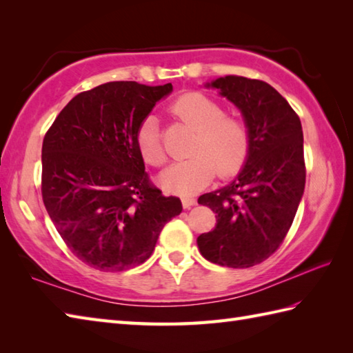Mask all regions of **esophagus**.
Returning <instances> with one entry per match:
<instances>
[{"label":"esophagus","instance_id":"obj_1","mask_svg":"<svg viewBox=\"0 0 353 353\" xmlns=\"http://www.w3.org/2000/svg\"><path fill=\"white\" fill-rule=\"evenodd\" d=\"M196 203H197V200H196V199L188 197V196L182 197V205H183V208H185V209H186V208H191V206H194Z\"/></svg>","mask_w":353,"mask_h":353}]
</instances>
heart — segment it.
Returning <instances> with one entry per match:
<instances>
[{
    "label": "heart",
    "instance_id": "b5f03b06",
    "mask_svg": "<svg viewBox=\"0 0 353 353\" xmlns=\"http://www.w3.org/2000/svg\"><path fill=\"white\" fill-rule=\"evenodd\" d=\"M171 112L197 130L191 157L170 165L159 182L168 192L188 196L199 192L215 177L235 176L244 167L250 153V130L241 118L226 115L220 103L209 97L191 92L171 104ZM139 154L152 167L165 162L159 125L154 117L142 119L137 130Z\"/></svg>",
    "mask_w": 353,
    "mask_h": 353
}]
</instances>
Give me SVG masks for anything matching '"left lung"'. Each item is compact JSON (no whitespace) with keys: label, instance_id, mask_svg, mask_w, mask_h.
<instances>
[{"label":"left lung","instance_id":"left-lung-1","mask_svg":"<svg viewBox=\"0 0 353 353\" xmlns=\"http://www.w3.org/2000/svg\"><path fill=\"white\" fill-rule=\"evenodd\" d=\"M206 86L241 110L250 153L234 182L199 197L216 214L215 229L197 238L199 250L214 264L249 268L279 249L296 216L306 177L302 124L262 80L226 76Z\"/></svg>","mask_w":353,"mask_h":353}]
</instances>
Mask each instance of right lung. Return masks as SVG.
<instances>
[{
	"instance_id": "add662e5",
	"label": "right lung",
	"mask_w": 353,
	"mask_h": 353,
	"mask_svg": "<svg viewBox=\"0 0 353 353\" xmlns=\"http://www.w3.org/2000/svg\"><path fill=\"white\" fill-rule=\"evenodd\" d=\"M172 85L109 81L77 94L42 142V199L68 249L100 272L145 262L179 197L145 172L137 130Z\"/></svg>"
}]
</instances>
